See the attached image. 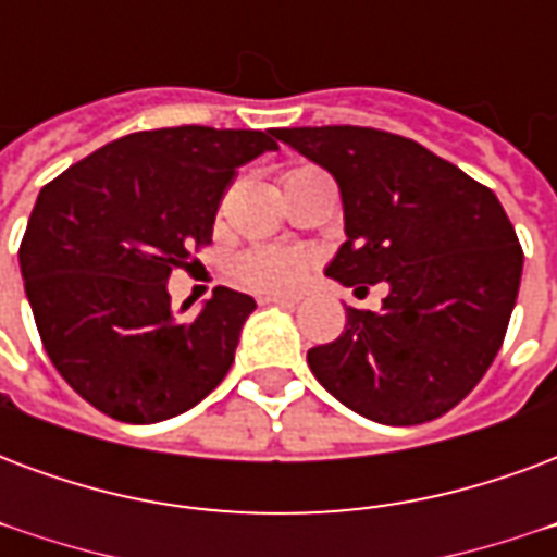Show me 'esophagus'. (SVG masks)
Listing matches in <instances>:
<instances>
[{
  "mask_svg": "<svg viewBox=\"0 0 557 557\" xmlns=\"http://www.w3.org/2000/svg\"><path fill=\"white\" fill-rule=\"evenodd\" d=\"M260 304H277V307H295L297 297H288V295H260L257 297Z\"/></svg>",
  "mask_w": 557,
  "mask_h": 557,
  "instance_id": "esophagus-1",
  "label": "esophagus"
}]
</instances>
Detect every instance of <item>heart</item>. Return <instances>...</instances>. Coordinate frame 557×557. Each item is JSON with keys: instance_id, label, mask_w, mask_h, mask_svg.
<instances>
[{"instance_id": "obj_1", "label": "heart", "mask_w": 557, "mask_h": 557, "mask_svg": "<svg viewBox=\"0 0 557 557\" xmlns=\"http://www.w3.org/2000/svg\"><path fill=\"white\" fill-rule=\"evenodd\" d=\"M312 257L295 245H253L233 260V277L253 292H295L307 277Z\"/></svg>"}]
</instances>
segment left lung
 <instances>
[{"label": "left lung", "mask_w": 557, "mask_h": 557, "mask_svg": "<svg viewBox=\"0 0 557 557\" xmlns=\"http://www.w3.org/2000/svg\"><path fill=\"white\" fill-rule=\"evenodd\" d=\"M342 189L347 242L326 277L368 288L380 312L347 307L345 333L312 347L315 380L385 426L447 414L503 347L523 248L496 195L414 139L359 125L280 127Z\"/></svg>", "instance_id": "1"}]
</instances>
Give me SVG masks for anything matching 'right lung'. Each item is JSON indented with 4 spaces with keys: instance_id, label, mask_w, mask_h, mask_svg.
I'll return each mask as SVG.
<instances>
[{
    "instance_id": "obj_1",
    "label": "right lung",
    "mask_w": 557,
    "mask_h": 557,
    "mask_svg": "<svg viewBox=\"0 0 557 557\" xmlns=\"http://www.w3.org/2000/svg\"><path fill=\"white\" fill-rule=\"evenodd\" d=\"M274 127L139 131L42 186L20 245L25 295L46 354L90 406L157 423L231 371L253 297L215 286L184 321L165 283L210 245L236 169L274 151Z\"/></svg>"
}]
</instances>
